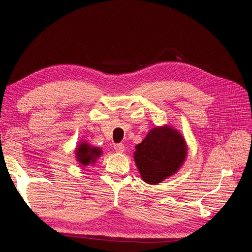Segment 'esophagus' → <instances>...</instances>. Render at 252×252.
Here are the masks:
<instances>
[{"instance_id": "esophagus-1", "label": "esophagus", "mask_w": 252, "mask_h": 252, "mask_svg": "<svg viewBox=\"0 0 252 252\" xmlns=\"http://www.w3.org/2000/svg\"><path fill=\"white\" fill-rule=\"evenodd\" d=\"M114 149H115V151H116V152L122 153V152L125 151L126 147H125V145H122V144H117V145H115V146H114Z\"/></svg>"}]
</instances>
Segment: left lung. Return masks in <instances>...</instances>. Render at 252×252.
<instances>
[{
    "instance_id": "left-lung-1",
    "label": "left lung",
    "mask_w": 252,
    "mask_h": 252,
    "mask_svg": "<svg viewBox=\"0 0 252 252\" xmlns=\"http://www.w3.org/2000/svg\"><path fill=\"white\" fill-rule=\"evenodd\" d=\"M183 135L170 126L151 128L145 139L135 146L134 160L141 180L158 184L175 175L188 157Z\"/></svg>"
}]
</instances>
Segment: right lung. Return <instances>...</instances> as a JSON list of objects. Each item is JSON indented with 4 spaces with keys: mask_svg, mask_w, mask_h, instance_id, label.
<instances>
[{
    "mask_svg": "<svg viewBox=\"0 0 252 252\" xmlns=\"http://www.w3.org/2000/svg\"><path fill=\"white\" fill-rule=\"evenodd\" d=\"M101 156L102 149L99 147L89 145L85 140H81L74 150L75 160L79 163L80 167H82V169L88 165H94Z\"/></svg>",
    "mask_w": 252,
    "mask_h": 252,
    "instance_id": "1",
    "label": "right lung"
}]
</instances>
